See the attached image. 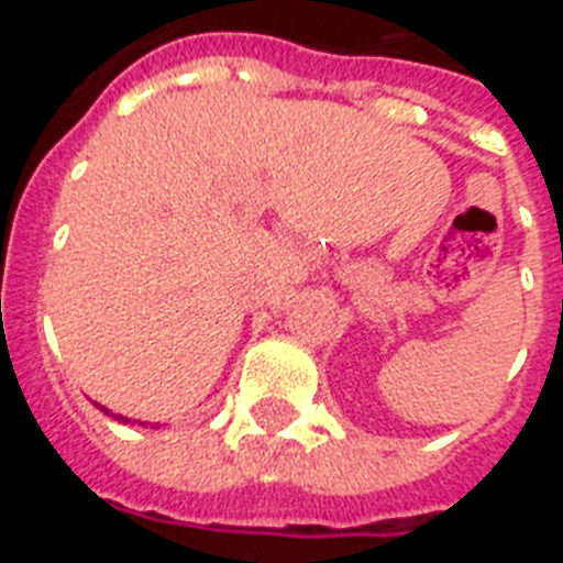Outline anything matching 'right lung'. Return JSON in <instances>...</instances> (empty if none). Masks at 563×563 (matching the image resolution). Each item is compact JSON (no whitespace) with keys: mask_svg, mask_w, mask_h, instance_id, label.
I'll use <instances>...</instances> for the list:
<instances>
[{"mask_svg":"<svg viewBox=\"0 0 563 563\" xmlns=\"http://www.w3.org/2000/svg\"><path fill=\"white\" fill-rule=\"evenodd\" d=\"M103 411H107V409H103ZM107 415H109V411H107ZM114 420H123V422H129L126 417H121V415H114Z\"/></svg>","mask_w":563,"mask_h":563,"instance_id":"right-lung-1","label":"right lung"}]
</instances>
